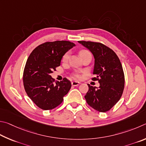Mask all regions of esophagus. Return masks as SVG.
<instances>
[{
	"instance_id": "34e87169",
	"label": "esophagus",
	"mask_w": 146,
	"mask_h": 146,
	"mask_svg": "<svg viewBox=\"0 0 146 146\" xmlns=\"http://www.w3.org/2000/svg\"><path fill=\"white\" fill-rule=\"evenodd\" d=\"M80 83L78 82V81H72V85L74 86L80 85Z\"/></svg>"
}]
</instances>
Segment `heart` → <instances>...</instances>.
I'll list each match as a JSON object with an SVG mask.
<instances>
[{"label": "heart", "instance_id": "obj_1", "mask_svg": "<svg viewBox=\"0 0 146 146\" xmlns=\"http://www.w3.org/2000/svg\"><path fill=\"white\" fill-rule=\"evenodd\" d=\"M89 52L88 50H81L80 52V55L81 56V57H82V56L83 55L86 54L88 53ZM69 56H70V54H69V52H66L65 54L63 55V58H62V61H63V62H66L69 59ZM74 78L76 79H80L81 78V76L79 74L76 73V74H74Z\"/></svg>", "mask_w": 146, "mask_h": 146}]
</instances>
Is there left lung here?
Returning a JSON list of instances; mask_svg holds the SVG:
<instances>
[{
	"mask_svg": "<svg viewBox=\"0 0 146 146\" xmlns=\"http://www.w3.org/2000/svg\"><path fill=\"white\" fill-rule=\"evenodd\" d=\"M92 53L95 59L92 80H98L99 87L88 85L85 98L88 104L99 112L110 110L121 99L124 88V74L121 61L110 48L103 43L79 41Z\"/></svg>",
	"mask_w": 146,
	"mask_h": 146,
	"instance_id": "obj_1",
	"label": "left lung"
}]
</instances>
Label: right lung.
Listing matches in <instances>:
<instances>
[{
	"label": "right lung",
	"mask_w": 146,
	"mask_h": 146,
	"mask_svg": "<svg viewBox=\"0 0 146 146\" xmlns=\"http://www.w3.org/2000/svg\"><path fill=\"white\" fill-rule=\"evenodd\" d=\"M74 46L69 41L45 42L36 47L29 55L23 82L27 96L40 108L48 110L56 108L70 90V81L65 78L63 81H55L50 74L60 65L63 55Z\"/></svg>",
	"instance_id": "add662e5"
}]
</instances>
